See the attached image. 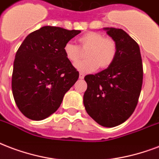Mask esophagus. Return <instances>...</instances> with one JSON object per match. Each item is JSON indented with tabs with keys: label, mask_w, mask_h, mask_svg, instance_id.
<instances>
[{
	"label": "esophagus",
	"mask_w": 159,
	"mask_h": 159,
	"mask_svg": "<svg viewBox=\"0 0 159 159\" xmlns=\"http://www.w3.org/2000/svg\"><path fill=\"white\" fill-rule=\"evenodd\" d=\"M84 78V75L83 73H80V80H83Z\"/></svg>",
	"instance_id": "1"
}]
</instances>
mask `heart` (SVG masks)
Returning <instances> with one entry per match:
<instances>
[{
    "mask_svg": "<svg viewBox=\"0 0 159 159\" xmlns=\"http://www.w3.org/2000/svg\"><path fill=\"white\" fill-rule=\"evenodd\" d=\"M80 47L72 42H67L63 47L66 58L70 63H75L80 57V49H87L85 57L75 65V69L84 73L96 70L99 66L106 69L111 66L116 58L118 46L116 41L111 37H104L98 32L90 31L79 38Z\"/></svg>",
    "mask_w": 159,
    "mask_h": 159,
    "instance_id": "b5f03b06",
    "label": "heart"
}]
</instances>
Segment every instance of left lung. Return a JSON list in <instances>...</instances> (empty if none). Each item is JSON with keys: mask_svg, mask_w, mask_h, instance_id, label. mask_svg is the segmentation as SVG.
<instances>
[{"mask_svg": "<svg viewBox=\"0 0 159 159\" xmlns=\"http://www.w3.org/2000/svg\"><path fill=\"white\" fill-rule=\"evenodd\" d=\"M117 43L118 52L111 66L84 77L87 89L84 105L98 124L112 128L123 124L134 111L143 84L139 46L124 30L104 28Z\"/></svg>", "mask_w": 159, "mask_h": 159, "instance_id": "left-lung-1", "label": "left lung"}]
</instances>
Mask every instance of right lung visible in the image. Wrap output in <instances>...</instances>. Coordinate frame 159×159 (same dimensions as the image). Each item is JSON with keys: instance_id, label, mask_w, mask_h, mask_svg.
I'll use <instances>...</instances> for the list:
<instances>
[{"instance_id": "obj_1", "label": "right lung", "mask_w": 159, "mask_h": 159, "mask_svg": "<svg viewBox=\"0 0 159 159\" xmlns=\"http://www.w3.org/2000/svg\"><path fill=\"white\" fill-rule=\"evenodd\" d=\"M80 30L43 26L28 35L16 54L11 88L18 109L32 120L54 114L79 72L66 58L65 44Z\"/></svg>"}]
</instances>
